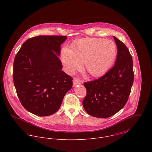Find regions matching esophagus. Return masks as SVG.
Masks as SVG:
<instances>
[{"instance_id":"obj_1","label":"esophagus","mask_w":152,"mask_h":152,"mask_svg":"<svg viewBox=\"0 0 152 152\" xmlns=\"http://www.w3.org/2000/svg\"><path fill=\"white\" fill-rule=\"evenodd\" d=\"M81 84V81L79 80H78L77 78L74 79V80H73V86L74 87L76 86L78 84Z\"/></svg>"}]
</instances>
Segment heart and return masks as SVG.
<instances>
[{
	"label": "heart",
	"instance_id": "1",
	"mask_svg": "<svg viewBox=\"0 0 152 152\" xmlns=\"http://www.w3.org/2000/svg\"><path fill=\"white\" fill-rule=\"evenodd\" d=\"M73 50L65 46L61 51V61L68 74L81 69L85 63L87 72L93 77L105 75L116 58L117 48L114 42L99 38H85L72 44Z\"/></svg>",
	"mask_w": 152,
	"mask_h": 152
}]
</instances>
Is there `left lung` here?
I'll return each mask as SVG.
<instances>
[{
  "mask_svg": "<svg viewBox=\"0 0 152 152\" xmlns=\"http://www.w3.org/2000/svg\"><path fill=\"white\" fill-rule=\"evenodd\" d=\"M113 38L118 49L115 65L99 79L84 83L87 89L84 109L99 118L112 116L124 107L133 83L132 56L124 43Z\"/></svg>",
  "mask_w": 152,
  "mask_h": 152,
  "instance_id": "8db88e82",
  "label": "left lung"
}]
</instances>
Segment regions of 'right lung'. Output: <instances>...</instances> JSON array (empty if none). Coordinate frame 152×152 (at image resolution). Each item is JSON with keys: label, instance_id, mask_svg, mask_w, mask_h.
<instances>
[{"label": "right lung", "instance_id": "add662e5", "mask_svg": "<svg viewBox=\"0 0 152 152\" xmlns=\"http://www.w3.org/2000/svg\"><path fill=\"white\" fill-rule=\"evenodd\" d=\"M63 36H38L27 39L16 54L13 78L19 99L28 112L40 116L60 108L73 78L61 70L58 58Z\"/></svg>", "mask_w": 152, "mask_h": 152}]
</instances>
